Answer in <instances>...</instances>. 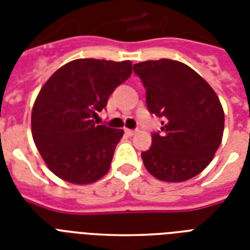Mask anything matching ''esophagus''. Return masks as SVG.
Listing matches in <instances>:
<instances>
[{
  "label": "esophagus",
  "instance_id": "esophagus-1",
  "mask_svg": "<svg viewBox=\"0 0 250 250\" xmlns=\"http://www.w3.org/2000/svg\"><path fill=\"white\" fill-rule=\"evenodd\" d=\"M125 135H127V136H133V135L136 133V131H135V129L125 128Z\"/></svg>",
  "mask_w": 250,
  "mask_h": 250
}]
</instances>
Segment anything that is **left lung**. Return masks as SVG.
Wrapping results in <instances>:
<instances>
[{"instance_id":"left-lung-1","label":"left lung","mask_w":250,"mask_h":250,"mask_svg":"<svg viewBox=\"0 0 250 250\" xmlns=\"http://www.w3.org/2000/svg\"><path fill=\"white\" fill-rule=\"evenodd\" d=\"M133 72L146 89L149 113L162 118L152 146L141 153L160 180L184 182L211 162L225 129V113L213 88L189 66L172 60L145 61Z\"/></svg>"}]
</instances>
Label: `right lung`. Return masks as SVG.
<instances>
[{"mask_svg": "<svg viewBox=\"0 0 250 250\" xmlns=\"http://www.w3.org/2000/svg\"><path fill=\"white\" fill-rule=\"evenodd\" d=\"M132 74L129 61L84 58L53 74L33 104V141L49 170L74 184H89L109 171L123 129L96 125L110 94Z\"/></svg>", "mask_w": 250, "mask_h": 250, "instance_id": "1", "label": "right lung"}]
</instances>
